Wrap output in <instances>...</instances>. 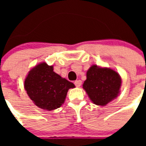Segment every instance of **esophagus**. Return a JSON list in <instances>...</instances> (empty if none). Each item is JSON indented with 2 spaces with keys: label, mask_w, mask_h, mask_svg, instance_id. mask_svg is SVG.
Instances as JSON below:
<instances>
[{
  "label": "esophagus",
  "mask_w": 146,
  "mask_h": 146,
  "mask_svg": "<svg viewBox=\"0 0 146 146\" xmlns=\"http://www.w3.org/2000/svg\"><path fill=\"white\" fill-rule=\"evenodd\" d=\"M74 84L76 87H80L81 85H82V81L81 80H76L75 82H74Z\"/></svg>",
  "instance_id": "1"
}]
</instances>
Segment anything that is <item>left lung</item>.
<instances>
[{
	"mask_svg": "<svg viewBox=\"0 0 146 146\" xmlns=\"http://www.w3.org/2000/svg\"><path fill=\"white\" fill-rule=\"evenodd\" d=\"M83 88L92 102L97 105H106L117 96L121 79L117 72L94 65L87 71Z\"/></svg>",
	"mask_w": 146,
	"mask_h": 146,
	"instance_id": "obj_1",
	"label": "left lung"
}]
</instances>
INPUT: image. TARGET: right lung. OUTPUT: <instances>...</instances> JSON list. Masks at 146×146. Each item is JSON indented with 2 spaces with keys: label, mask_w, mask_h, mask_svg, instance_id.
Wrapping results in <instances>:
<instances>
[{
  "label": "right lung",
  "mask_w": 146,
  "mask_h": 146,
  "mask_svg": "<svg viewBox=\"0 0 146 146\" xmlns=\"http://www.w3.org/2000/svg\"><path fill=\"white\" fill-rule=\"evenodd\" d=\"M24 86L36 106L51 111L61 106L69 89L75 86L54 73L52 66L42 63L29 73Z\"/></svg>",
  "instance_id": "obj_1"
}]
</instances>
